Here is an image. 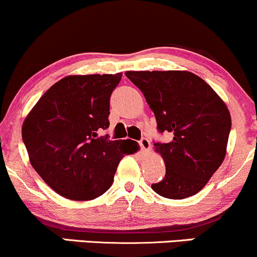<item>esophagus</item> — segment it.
<instances>
[{
	"mask_svg": "<svg viewBox=\"0 0 257 257\" xmlns=\"http://www.w3.org/2000/svg\"><path fill=\"white\" fill-rule=\"evenodd\" d=\"M139 146H140V149L143 151H149L150 147H151V143H150V140L147 138H143L139 141Z\"/></svg>",
	"mask_w": 257,
	"mask_h": 257,
	"instance_id": "34e87169",
	"label": "esophagus"
}]
</instances>
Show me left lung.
<instances>
[{
  "label": "left lung",
  "mask_w": 257,
  "mask_h": 257,
  "mask_svg": "<svg viewBox=\"0 0 257 257\" xmlns=\"http://www.w3.org/2000/svg\"><path fill=\"white\" fill-rule=\"evenodd\" d=\"M155 113L158 133L170 143H153L166 163V176L152 190L170 199L199 192L226 156L231 116L205 81L188 71H126Z\"/></svg>",
  "instance_id": "8db88e82"
}]
</instances>
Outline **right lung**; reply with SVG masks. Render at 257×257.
Masks as SVG:
<instances>
[{"label": "right lung", "mask_w": 257, "mask_h": 257, "mask_svg": "<svg viewBox=\"0 0 257 257\" xmlns=\"http://www.w3.org/2000/svg\"><path fill=\"white\" fill-rule=\"evenodd\" d=\"M122 73L67 76L41 96L23 124L31 166L49 187L72 200H89L111 187L120 159L135 141L110 140V98Z\"/></svg>", "instance_id": "obj_1"}]
</instances>
